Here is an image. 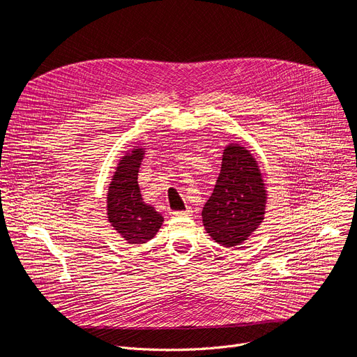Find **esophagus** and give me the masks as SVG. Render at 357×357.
<instances>
[{
    "label": "esophagus",
    "mask_w": 357,
    "mask_h": 357,
    "mask_svg": "<svg viewBox=\"0 0 357 357\" xmlns=\"http://www.w3.org/2000/svg\"><path fill=\"white\" fill-rule=\"evenodd\" d=\"M174 216L176 218H189L192 216V209H186V211H179V212H174Z\"/></svg>",
    "instance_id": "1"
}]
</instances>
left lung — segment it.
I'll return each instance as SVG.
<instances>
[{
    "instance_id": "obj_1",
    "label": "left lung",
    "mask_w": 357,
    "mask_h": 357,
    "mask_svg": "<svg viewBox=\"0 0 357 357\" xmlns=\"http://www.w3.org/2000/svg\"><path fill=\"white\" fill-rule=\"evenodd\" d=\"M267 199L257 160L245 146L230 142L223 149L213 193L202 211L203 226L220 245H240L263 223Z\"/></svg>"
}]
</instances>
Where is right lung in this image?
<instances>
[{
  "instance_id": "add662e5",
  "label": "right lung",
  "mask_w": 357,
  "mask_h": 357,
  "mask_svg": "<svg viewBox=\"0 0 357 357\" xmlns=\"http://www.w3.org/2000/svg\"><path fill=\"white\" fill-rule=\"evenodd\" d=\"M145 155V146L137 145L120 158L107 189V220L128 243L144 244L157 234L164 218L152 205L144 202L138 171Z\"/></svg>"
}]
</instances>
